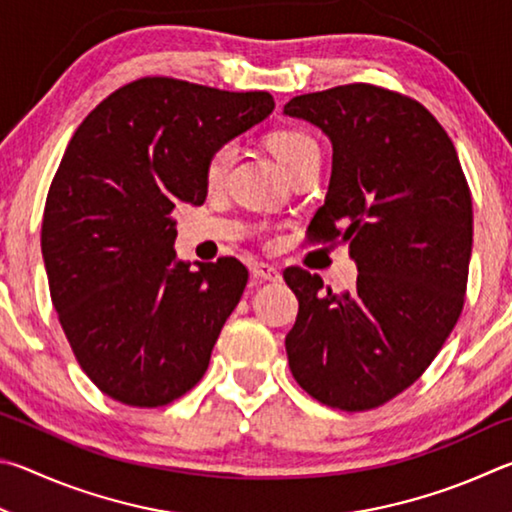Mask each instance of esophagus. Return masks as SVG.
I'll use <instances>...</instances> for the list:
<instances>
[{
    "label": "esophagus",
    "instance_id": "obj_1",
    "mask_svg": "<svg viewBox=\"0 0 512 512\" xmlns=\"http://www.w3.org/2000/svg\"><path fill=\"white\" fill-rule=\"evenodd\" d=\"M251 274H254V279L261 281H281L279 267H274L270 263H254L251 265Z\"/></svg>",
    "mask_w": 512,
    "mask_h": 512
}]
</instances>
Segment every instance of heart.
<instances>
[{
	"label": "heart",
	"instance_id": "obj_1",
	"mask_svg": "<svg viewBox=\"0 0 512 512\" xmlns=\"http://www.w3.org/2000/svg\"><path fill=\"white\" fill-rule=\"evenodd\" d=\"M270 148L274 157L281 161L283 168L290 170L299 164V161L310 155V152H319L317 141L310 137V134L301 130H276L270 134ZM233 159V146L231 143H222V146L215 148L209 159H206L204 166V177L209 186H220L224 175L231 166Z\"/></svg>",
	"mask_w": 512,
	"mask_h": 512
}]
</instances>
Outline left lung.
I'll return each instance as SVG.
<instances>
[{
    "mask_svg": "<svg viewBox=\"0 0 512 512\" xmlns=\"http://www.w3.org/2000/svg\"><path fill=\"white\" fill-rule=\"evenodd\" d=\"M283 112L333 141V175L312 245H348L353 292L283 272L299 299L285 337L294 380L342 411H369L411 387L461 317L472 197L452 139L414 98L353 83L294 96Z\"/></svg>",
    "mask_w": 512,
    "mask_h": 512,
    "instance_id": "1",
    "label": "left lung"
}]
</instances>
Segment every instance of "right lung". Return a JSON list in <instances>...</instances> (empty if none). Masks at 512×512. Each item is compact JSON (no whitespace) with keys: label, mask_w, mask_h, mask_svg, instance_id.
I'll list each match as a JSON object with an SVG mask.
<instances>
[{"label":"right lung","mask_w":512,"mask_h":512,"mask_svg":"<svg viewBox=\"0 0 512 512\" xmlns=\"http://www.w3.org/2000/svg\"><path fill=\"white\" fill-rule=\"evenodd\" d=\"M274 110L267 92L146 76L98 103L49 186L42 256L60 326L105 396L164 407L209 369L249 272L175 256V202L206 200L211 152Z\"/></svg>","instance_id":"right-lung-1"}]
</instances>
